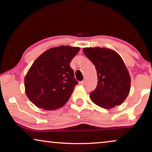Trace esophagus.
Here are the masks:
<instances>
[{
	"mask_svg": "<svg viewBox=\"0 0 152 152\" xmlns=\"http://www.w3.org/2000/svg\"><path fill=\"white\" fill-rule=\"evenodd\" d=\"M80 83L81 84V85H85L86 83V80H82V81L80 82Z\"/></svg>",
	"mask_w": 152,
	"mask_h": 152,
	"instance_id": "34e87169",
	"label": "esophagus"
}]
</instances>
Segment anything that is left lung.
I'll list each match as a JSON object with an SVG mask.
<instances>
[{"label":"left lung","mask_w":152,"mask_h":152,"mask_svg":"<svg viewBox=\"0 0 152 152\" xmlns=\"http://www.w3.org/2000/svg\"><path fill=\"white\" fill-rule=\"evenodd\" d=\"M83 51L97 70L98 81L90 93L91 100L104 109L121 104L129 94L130 77L120 55L100 48H86Z\"/></svg>","instance_id":"left-lung-1"}]
</instances>
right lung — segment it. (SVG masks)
<instances>
[{"label":"right lung","mask_w":152,"mask_h":152,"mask_svg":"<svg viewBox=\"0 0 152 152\" xmlns=\"http://www.w3.org/2000/svg\"><path fill=\"white\" fill-rule=\"evenodd\" d=\"M80 48L70 46L53 48L33 63L24 78L26 96L36 107L55 110L64 106L78 81L70 62Z\"/></svg>","instance_id":"obj_1"}]
</instances>
